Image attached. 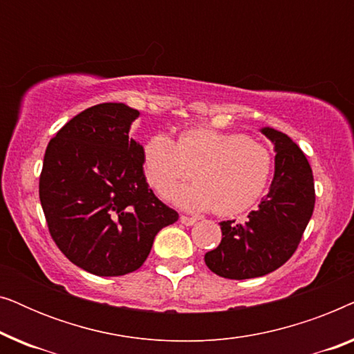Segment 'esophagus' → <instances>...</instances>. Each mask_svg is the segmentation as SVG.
Instances as JSON below:
<instances>
[{"instance_id":"1","label":"esophagus","mask_w":354,"mask_h":354,"mask_svg":"<svg viewBox=\"0 0 354 354\" xmlns=\"http://www.w3.org/2000/svg\"><path fill=\"white\" fill-rule=\"evenodd\" d=\"M180 222L183 225H195L196 224V217H188V216H180Z\"/></svg>"}]
</instances>
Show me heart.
Instances as JSON below:
<instances>
[{"instance_id": "obj_1", "label": "heart", "mask_w": 354, "mask_h": 354, "mask_svg": "<svg viewBox=\"0 0 354 354\" xmlns=\"http://www.w3.org/2000/svg\"><path fill=\"white\" fill-rule=\"evenodd\" d=\"M148 182L156 188L189 176L196 183L169 187L164 198L190 211L214 209L234 216L250 209L263 196L272 174V154L258 140L209 127L187 129L176 142L167 133H154L143 147Z\"/></svg>"}]
</instances>
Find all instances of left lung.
Instances as JSON below:
<instances>
[{
  "label": "left lung",
  "mask_w": 354,
  "mask_h": 354,
  "mask_svg": "<svg viewBox=\"0 0 354 354\" xmlns=\"http://www.w3.org/2000/svg\"><path fill=\"white\" fill-rule=\"evenodd\" d=\"M259 132L274 145V178L268 196L245 222H221L222 241L205 263L225 279L266 275L295 253L314 211V178L306 156L288 135L272 127Z\"/></svg>",
  "instance_id": "1"
}]
</instances>
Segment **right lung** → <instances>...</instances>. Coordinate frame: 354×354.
Returning <instances> with one entry per match:
<instances>
[{"label":"right lung","mask_w":354,"mask_h":354,"mask_svg":"<svg viewBox=\"0 0 354 354\" xmlns=\"http://www.w3.org/2000/svg\"><path fill=\"white\" fill-rule=\"evenodd\" d=\"M137 109L101 103L72 118L48 143L40 201L66 258L86 272L137 270L154 236L178 214L159 201L143 172V145L129 138Z\"/></svg>","instance_id":"1"}]
</instances>
